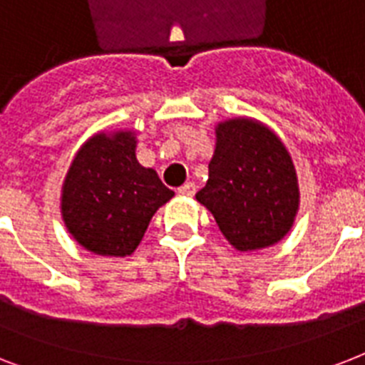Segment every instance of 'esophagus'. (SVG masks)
<instances>
[{"mask_svg": "<svg viewBox=\"0 0 365 365\" xmlns=\"http://www.w3.org/2000/svg\"><path fill=\"white\" fill-rule=\"evenodd\" d=\"M178 193L183 195V197H193V195H195V183L193 182L183 183L182 187H178Z\"/></svg>", "mask_w": 365, "mask_h": 365, "instance_id": "esophagus-1", "label": "esophagus"}]
</instances>
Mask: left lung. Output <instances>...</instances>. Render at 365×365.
Returning <instances> with one entry per match:
<instances>
[{
    "label": "left lung",
    "instance_id": "obj_1",
    "mask_svg": "<svg viewBox=\"0 0 365 365\" xmlns=\"http://www.w3.org/2000/svg\"><path fill=\"white\" fill-rule=\"evenodd\" d=\"M208 182L197 200L216 217L223 237L240 252L278 242L299 206L288 149L261 123L235 119L217 126Z\"/></svg>",
    "mask_w": 365,
    "mask_h": 365
}]
</instances>
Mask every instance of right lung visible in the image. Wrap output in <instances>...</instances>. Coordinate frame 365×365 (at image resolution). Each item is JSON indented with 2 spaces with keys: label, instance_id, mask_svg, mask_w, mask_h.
<instances>
[{
  "label": "right lung",
  "instance_id": "add662e5",
  "mask_svg": "<svg viewBox=\"0 0 365 365\" xmlns=\"http://www.w3.org/2000/svg\"><path fill=\"white\" fill-rule=\"evenodd\" d=\"M130 132L96 134L71 163L62 216L73 239L100 255H130L159 206L174 191L136 160Z\"/></svg>",
  "mask_w": 365,
  "mask_h": 365
}]
</instances>
